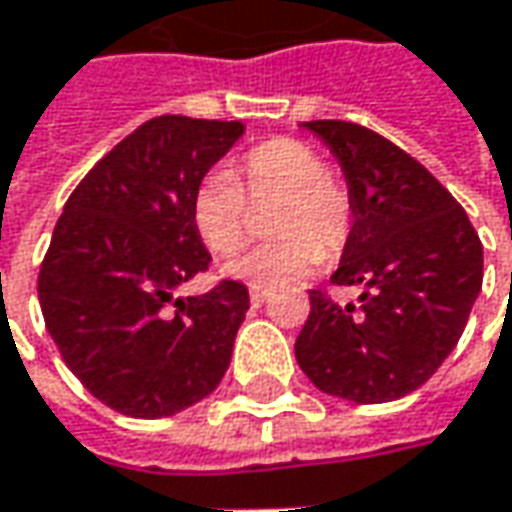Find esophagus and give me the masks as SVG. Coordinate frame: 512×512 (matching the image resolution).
Here are the masks:
<instances>
[{
  "label": "esophagus",
  "instance_id": "obj_1",
  "mask_svg": "<svg viewBox=\"0 0 512 512\" xmlns=\"http://www.w3.org/2000/svg\"><path fill=\"white\" fill-rule=\"evenodd\" d=\"M249 300H252V306H263V303H266V289H255V286H252Z\"/></svg>",
  "mask_w": 512,
  "mask_h": 512
}]
</instances>
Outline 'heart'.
Returning a JSON list of instances; mask_svg holds the SVG:
<instances>
[{"instance_id": "b5f03b06", "label": "heart", "mask_w": 512, "mask_h": 512, "mask_svg": "<svg viewBox=\"0 0 512 512\" xmlns=\"http://www.w3.org/2000/svg\"><path fill=\"white\" fill-rule=\"evenodd\" d=\"M269 232L277 240L223 263V274L255 289H283L317 272L326 252H340L351 235V195L320 152L297 138H272L243 155L238 181L206 175L192 192V226L212 255H232L246 238V203L276 201Z\"/></svg>"}]
</instances>
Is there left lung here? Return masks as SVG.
Listing matches in <instances>:
<instances>
[{"label": "left lung", "instance_id": "left-lung-1", "mask_svg": "<svg viewBox=\"0 0 512 512\" xmlns=\"http://www.w3.org/2000/svg\"><path fill=\"white\" fill-rule=\"evenodd\" d=\"M343 169L351 235L331 283L360 306L309 291L294 354L328 397L379 405L425 385L456 348L482 291V243L465 209L397 144L351 121H303Z\"/></svg>", "mask_w": 512, "mask_h": 512}]
</instances>
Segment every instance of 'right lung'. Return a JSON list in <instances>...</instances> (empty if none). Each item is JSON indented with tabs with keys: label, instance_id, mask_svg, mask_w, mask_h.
I'll list each match as a JSON object with an SVG mask.
<instances>
[{
	"label": "right lung",
	"instance_id": "add662e5",
	"mask_svg": "<svg viewBox=\"0 0 512 512\" xmlns=\"http://www.w3.org/2000/svg\"><path fill=\"white\" fill-rule=\"evenodd\" d=\"M243 133L240 121L158 115L64 203L39 303L67 368L118 414H181L229 368L246 286L223 280L195 297L178 289L212 260L192 226V192Z\"/></svg>",
	"mask_w": 512,
	"mask_h": 512
}]
</instances>
